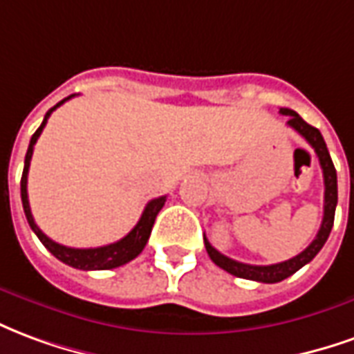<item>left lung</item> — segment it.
Wrapping results in <instances>:
<instances>
[{"label": "left lung", "mask_w": 354, "mask_h": 354, "mask_svg": "<svg viewBox=\"0 0 354 354\" xmlns=\"http://www.w3.org/2000/svg\"><path fill=\"white\" fill-rule=\"evenodd\" d=\"M280 114L288 116V125L299 133L303 139L313 147V150L317 152L320 167H322V175H324V217H322V225L318 229L317 238L299 255H295L288 261L277 263V265H248V263L234 261V259L219 253L204 236L207 255L212 257V261L217 267H221L223 270H227V272L238 278L265 282V284H274V282H280L284 278L292 277L293 272H297L301 267H305L307 263L315 259V255L322 250V245L326 244V240L330 236V230L333 227L335 205H337V173H335L332 158H330V152H328V147H326L324 137L320 135L317 127L307 124L297 112H293L290 109H280Z\"/></svg>", "instance_id": "1"}]
</instances>
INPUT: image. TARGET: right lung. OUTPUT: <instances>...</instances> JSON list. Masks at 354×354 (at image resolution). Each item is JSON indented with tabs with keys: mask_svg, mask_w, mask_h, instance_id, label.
<instances>
[{
	"mask_svg": "<svg viewBox=\"0 0 354 354\" xmlns=\"http://www.w3.org/2000/svg\"><path fill=\"white\" fill-rule=\"evenodd\" d=\"M74 95H70L66 99H62L61 102H57L53 109L47 110L45 114L44 122L41 125L37 127V131L32 135L30 139L28 150H26V158H24V171H22V179H21V198H22V207H24V213H26V219H28L30 229L36 232V236L39 238V242L49 250V252L59 259V261L66 263L70 267L74 269H82V270H106V269H116V267H122L125 263H129L131 259H135L139 253L145 250V245L149 242L150 232H152V225L156 221V215L160 213V209L164 207L165 204V196L154 198L150 200L145 212H142L141 219L139 223L135 225L131 229L129 234H125L122 240H118L114 244L109 245H101V248H85V250H80V248H68V245L57 244L53 242L51 238L45 236L41 229L37 227L34 217H32V212H30V202H28V167H30V160H32V152H34V145H36L37 137L41 135L44 131L45 124L47 120L51 116V112L55 109H59L62 102H66L68 99H72Z\"/></svg>",
	"mask_w": 354,
	"mask_h": 354,
	"instance_id": "1",
	"label": "right lung"
}]
</instances>
